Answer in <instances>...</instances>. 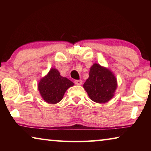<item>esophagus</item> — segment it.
Listing matches in <instances>:
<instances>
[{
  "label": "esophagus",
  "mask_w": 151,
  "mask_h": 151,
  "mask_svg": "<svg viewBox=\"0 0 151 151\" xmlns=\"http://www.w3.org/2000/svg\"><path fill=\"white\" fill-rule=\"evenodd\" d=\"M75 83L76 85H81L82 83H83V81L82 80H75Z\"/></svg>",
  "instance_id": "1"
}]
</instances>
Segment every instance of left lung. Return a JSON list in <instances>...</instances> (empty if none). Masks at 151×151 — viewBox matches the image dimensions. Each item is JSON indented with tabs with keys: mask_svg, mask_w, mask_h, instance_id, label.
<instances>
[{
	"mask_svg": "<svg viewBox=\"0 0 151 151\" xmlns=\"http://www.w3.org/2000/svg\"><path fill=\"white\" fill-rule=\"evenodd\" d=\"M83 87L92 101L105 103L114 95L117 87L116 78L109 68L94 63L91 67L89 76Z\"/></svg>",
	"mask_w": 151,
	"mask_h": 151,
	"instance_id": "left-lung-1",
	"label": "left lung"
}]
</instances>
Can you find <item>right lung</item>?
I'll list each match as a JSON object with an SVG mask.
<instances>
[{
	"instance_id": "add662e5",
	"label": "right lung",
	"mask_w": 151,
	"mask_h": 151,
	"mask_svg": "<svg viewBox=\"0 0 151 151\" xmlns=\"http://www.w3.org/2000/svg\"><path fill=\"white\" fill-rule=\"evenodd\" d=\"M73 85L72 81L61 76L57 69L52 68L47 75L40 79L38 89L45 102L57 104L62 100L66 91Z\"/></svg>"
}]
</instances>
